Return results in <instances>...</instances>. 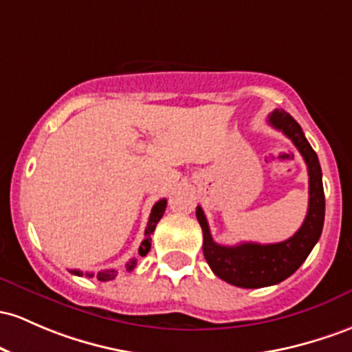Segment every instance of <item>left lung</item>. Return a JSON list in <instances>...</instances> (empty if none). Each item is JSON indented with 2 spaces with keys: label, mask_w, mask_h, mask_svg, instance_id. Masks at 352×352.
Listing matches in <instances>:
<instances>
[{
  "label": "left lung",
  "mask_w": 352,
  "mask_h": 352,
  "mask_svg": "<svg viewBox=\"0 0 352 352\" xmlns=\"http://www.w3.org/2000/svg\"><path fill=\"white\" fill-rule=\"evenodd\" d=\"M269 125L280 130L291 138L307 165L309 173V207L302 226L291 239L277 244H254L244 242L239 245H220L214 242L202 207H197V220L204 232V256L214 274L226 283L244 289L267 287L283 283L296 272L311 254L312 247L318 244L324 226V200L322 172L319 158L302 129L287 111L274 110L267 118Z\"/></svg>",
  "instance_id": "obj_1"
}]
</instances>
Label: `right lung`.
Returning a JSON list of instances; mask_svg holds the SVG:
<instances>
[{
	"mask_svg": "<svg viewBox=\"0 0 352 352\" xmlns=\"http://www.w3.org/2000/svg\"><path fill=\"white\" fill-rule=\"evenodd\" d=\"M165 207H167V200H165V199L158 200L155 206L152 207V214H150L148 223H146V229H145V239H144V242H142L140 249H138V254H140V256H146V254H148L150 245H152V244H150V242H152V234H153V230H155L158 220H160L162 215H164ZM135 265H137V258H132V261H130V262H126V270H133ZM69 272L75 274V276H83L82 270L73 269V270H69ZM85 276H87V277H94V274L87 272V274H85ZM115 277H117V270H115V269L100 270V272L96 274V279L103 280V283H105V280L115 279Z\"/></svg>",
	"mask_w": 352,
	"mask_h": 352,
	"instance_id": "obj_1",
	"label": "right lung"
}]
</instances>
